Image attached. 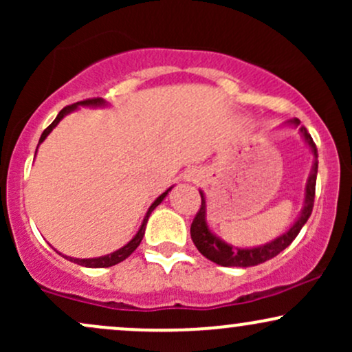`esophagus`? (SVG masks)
<instances>
[{
    "label": "esophagus",
    "mask_w": 352,
    "mask_h": 352,
    "mask_svg": "<svg viewBox=\"0 0 352 352\" xmlns=\"http://www.w3.org/2000/svg\"><path fill=\"white\" fill-rule=\"evenodd\" d=\"M188 179H190V180H193V175H190V177H188Z\"/></svg>",
    "instance_id": "esophagus-1"
}]
</instances>
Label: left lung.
I'll list each match as a JSON object with an SVG mask.
<instances>
[{"label": "left lung", "instance_id": "1", "mask_svg": "<svg viewBox=\"0 0 352 352\" xmlns=\"http://www.w3.org/2000/svg\"><path fill=\"white\" fill-rule=\"evenodd\" d=\"M292 124L300 125V120L294 119ZM302 137H305L306 144L309 145L311 152L314 155V165L313 172H311L308 184H306V193H305V207L300 218L294 221V225L288 230L286 233H283L281 236L274 238L273 241L266 243L263 246H256V248H236V246L225 243L223 240L213 235L210 232L207 220H205V213H207V204H205L204 192H200L201 197V205L200 210L197 212L195 218L192 221V227H190V235H192L193 243H195L197 250L204 254L205 258H208L213 263L221 265V266H241V268H248V266H256L265 261L272 260L276 256L278 253H281L286 246L292 245V241L298 236V233L301 232L302 225L308 221V218L313 212L314 205V192H316V175H318V151L316 145H314L313 139L308 134L305 127L300 129Z\"/></svg>", "mask_w": 352, "mask_h": 352}]
</instances>
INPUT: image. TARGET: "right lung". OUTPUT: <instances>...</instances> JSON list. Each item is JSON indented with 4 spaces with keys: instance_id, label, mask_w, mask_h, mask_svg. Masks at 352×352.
<instances>
[{
    "instance_id": "right-lung-1",
    "label": "right lung",
    "mask_w": 352,
    "mask_h": 352,
    "mask_svg": "<svg viewBox=\"0 0 352 352\" xmlns=\"http://www.w3.org/2000/svg\"><path fill=\"white\" fill-rule=\"evenodd\" d=\"M79 106H106V100L100 99V98H94V99L80 100V102L71 104V106H66V107L63 109V111L59 112L58 117H56V119L52 120V124H51V125H47V127L44 129V132L41 134V139H39V144H41L43 140L46 139L47 135H50V132L52 131V129L56 127V125H58V124L60 122V119H63L64 116H67V114H69V112L76 111V109H78ZM39 144H38V145H39ZM36 152H38V148H36ZM170 190H172V187L168 188V190H165V192L162 193V195H160L159 199H157L155 201H153V204L151 205V208H148L147 215H145V218H144L142 227H140L139 232H137V235H135L134 238H132V240L129 241L127 245L122 246V248L117 250V252L111 253V254H106V256H99V258H84V260H79V258L64 256V254H63V256H64V258H67V260H69V261H74V263H78V265H80V266H87V268H107V266H114V265H117V263H120V261H124L125 258L131 256V254L134 253V250L137 248V246L140 245V241H142V238H144V233H145V225H147L148 217H151V213L153 212V208H155L157 205H159L160 201H162V200L165 199V197H167V193L170 192Z\"/></svg>"
}]
</instances>
